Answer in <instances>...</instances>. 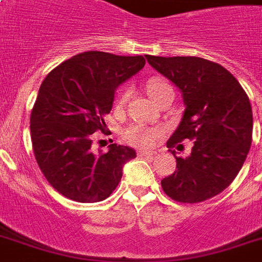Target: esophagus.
Wrapping results in <instances>:
<instances>
[{
  "label": "esophagus",
  "instance_id": "1",
  "mask_svg": "<svg viewBox=\"0 0 262 262\" xmlns=\"http://www.w3.org/2000/svg\"><path fill=\"white\" fill-rule=\"evenodd\" d=\"M155 151H139V156H155Z\"/></svg>",
  "mask_w": 262,
  "mask_h": 262
}]
</instances>
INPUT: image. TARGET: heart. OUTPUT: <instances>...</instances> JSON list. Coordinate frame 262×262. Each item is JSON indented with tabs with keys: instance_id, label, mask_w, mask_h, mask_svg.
I'll return each mask as SVG.
<instances>
[{
	"instance_id": "b5f03b06",
	"label": "heart",
	"mask_w": 262,
	"mask_h": 262,
	"mask_svg": "<svg viewBox=\"0 0 262 262\" xmlns=\"http://www.w3.org/2000/svg\"><path fill=\"white\" fill-rule=\"evenodd\" d=\"M167 84L162 83V81H158V80H152L149 85H148V90H149V94H155L156 91H159L160 88L166 87ZM127 96H129V90L123 91L122 94L119 95L118 102L122 104V103L126 102ZM160 136L159 129H155V127L144 126V125H130L129 127H126L125 130V139L129 141L133 145H137V147H151L152 144H155V141L158 140V137Z\"/></svg>"
}]
</instances>
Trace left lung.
I'll return each mask as SVG.
<instances>
[{
	"mask_svg": "<svg viewBox=\"0 0 262 262\" xmlns=\"http://www.w3.org/2000/svg\"><path fill=\"white\" fill-rule=\"evenodd\" d=\"M155 71L182 94L185 111L168 139L177 159L174 174L162 179L164 193L179 203H201L230 186L252 145L253 113L238 80L222 65L199 57L145 55ZM194 139L191 155L172 148Z\"/></svg>",
	"mask_w": 262,
	"mask_h": 262,
	"instance_id": "8db88e82",
	"label": "left lung"
}]
</instances>
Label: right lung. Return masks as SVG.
Returning a JSON list of instances; mask_svg holds the SVG:
<instances>
[{
    "label": "right lung",
    "mask_w": 262,
    "mask_h": 262,
    "mask_svg": "<svg viewBox=\"0 0 262 262\" xmlns=\"http://www.w3.org/2000/svg\"><path fill=\"white\" fill-rule=\"evenodd\" d=\"M145 65L143 55L85 51L53 69L31 111L35 159L51 186L79 203L106 200L118 186L133 148L110 144L95 149L92 133L103 130L117 88Z\"/></svg>",
    "instance_id": "obj_1"
}]
</instances>
